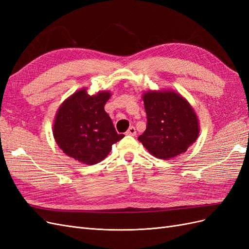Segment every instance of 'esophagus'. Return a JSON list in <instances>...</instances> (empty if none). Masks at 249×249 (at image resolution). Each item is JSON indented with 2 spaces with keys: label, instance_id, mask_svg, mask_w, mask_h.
<instances>
[{
  "label": "esophagus",
  "instance_id": "1",
  "mask_svg": "<svg viewBox=\"0 0 249 249\" xmlns=\"http://www.w3.org/2000/svg\"><path fill=\"white\" fill-rule=\"evenodd\" d=\"M126 135H130V136H135V135H136V129H135L133 125L130 126L126 131Z\"/></svg>",
  "mask_w": 249,
  "mask_h": 249
}]
</instances>
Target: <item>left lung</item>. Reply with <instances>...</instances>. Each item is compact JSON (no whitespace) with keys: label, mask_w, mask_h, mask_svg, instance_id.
Masks as SVG:
<instances>
[{"label":"left lung","mask_w":249,"mask_h":249,"mask_svg":"<svg viewBox=\"0 0 249 249\" xmlns=\"http://www.w3.org/2000/svg\"><path fill=\"white\" fill-rule=\"evenodd\" d=\"M143 102L147 123L138 140L153 156L168 160L196 141L198 119L183 96L173 91H148Z\"/></svg>","instance_id":"8db88e82"}]
</instances>
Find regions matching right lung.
<instances>
[{"instance_id": "add662e5", "label": "right lung", "mask_w": 249, "mask_h": 249, "mask_svg": "<svg viewBox=\"0 0 249 249\" xmlns=\"http://www.w3.org/2000/svg\"><path fill=\"white\" fill-rule=\"evenodd\" d=\"M109 97L108 91L90 96L82 89L61 105L53 134L63 153L81 163L96 164L108 156L114 143L124 137L117 134L105 111Z\"/></svg>"}]
</instances>
